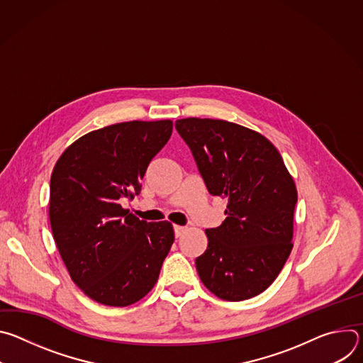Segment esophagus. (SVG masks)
Instances as JSON below:
<instances>
[{
	"label": "esophagus",
	"instance_id": "1",
	"mask_svg": "<svg viewBox=\"0 0 363 363\" xmlns=\"http://www.w3.org/2000/svg\"><path fill=\"white\" fill-rule=\"evenodd\" d=\"M174 231H175V235H177V237H181V235L186 231V228H185V227H181V225H174Z\"/></svg>",
	"mask_w": 363,
	"mask_h": 363
}]
</instances>
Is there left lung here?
Wrapping results in <instances>:
<instances>
[{"label": "left lung", "instance_id": "8db88e82", "mask_svg": "<svg viewBox=\"0 0 363 363\" xmlns=\"http://www.w3.org/2000/svg\"><path fill=\"white\" fill-rule=\"evenodd\" d=\"M175 128L189 146L211 195L227 198V218L205 230L195 260L203 286L241 301L263 293L293 248L296 184L276 146L262 133L221 119L186 118Z\"/></svg>", "mask_w": 363, "mask_h": 363}]
</instances>
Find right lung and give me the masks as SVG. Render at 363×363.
Masks as SVG:
<instances>
[{"mask_svg": "<svg viewBox=\"0 0 363 363\" xmlns=\"http://www.w3.org/2000/svg\"><path fill=\"white\" fill-rule=\"evenodd\" d=\"M172 121H132L89 132L59 158L50 181L48 217L63 263L91 300L125 307L158 281L174 242L168 221L146 223L121 205L140 192Z\"/></svg>", "mask_w": 363, "mask_h": 363, "instance_id": "right-lung-1", "label": "right lung"}]
</instances>
